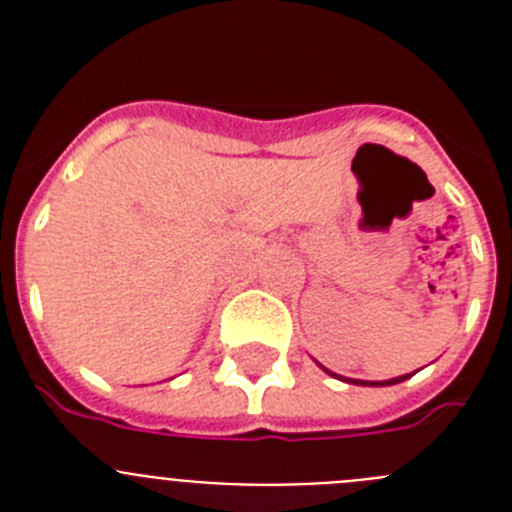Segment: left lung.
Here are the masks:
<instances>
[{"label": "left lung", "instance_id": "left-lung-1", "mask_svg": "<svg viewBox=\"0 0 512 512\" xmlns=\"http://www.w3.org/2000/svg\"><path fill=\"white\" fill-rule=\"evenodd\" d=\"M320 369H323L325 374H330V377H338V374H333V372H328V369H325L323 364H318ZM415 374V372H413ZM413 374H402V377H392V379H384V382H366V379H348V377H338V379H343V382H348V384H361V387H390V384H400V382H405V379H410L413 377Z\"/></svg>", "mask_w": 512, "mask_h": 512}]
</instances>
